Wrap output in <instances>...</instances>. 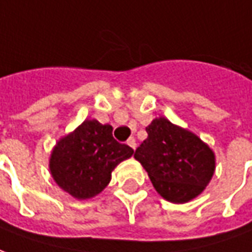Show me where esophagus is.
<instances>
[{
  "instance_id": "34e87169",
  "label": "esophagus",
  "mask_w": 252,
  "mask_h": 252,
  "mask_svg": "<svg viewBox=\"0 0 252 252\" xmlns=\"http://www.w3.org/2000/svg\"><path fill=\"white\" fill-rule=\"evenodd\" d=\"M126 144H128L131 149L135 150V147H136V140H135V138H129L128 140H126Z\"/></svg>"
}]
</instances>
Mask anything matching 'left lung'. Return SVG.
<instances>
[{
	"label": "left lung",
	"instance_id": "8db88e82",
	"mask_svg": "<svg viewBox=\"0 0 252 252\" xmlns=\"http://www.w3.org/2000/svg\"><path fill=\"white\" fill-rule=\"evenodd\" d=\"M147 139L133 157L142 163L156 191L172 203L196 198L216 169L213 150L195 133L159 117L147 128Z\"/></svg>",
	"mask_w": 252,
	"mask_h": 252
}]
</instances>
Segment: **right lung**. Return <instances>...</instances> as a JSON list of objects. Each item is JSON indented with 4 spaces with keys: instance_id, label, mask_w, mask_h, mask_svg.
Returning <instances> with one entry per match:
<instances>
[{
    "instance_id": "right-lung-1",
    "label": "right lung",
    "mask_w": 252,
    "mask_h": 252,
    "mask_svg": "<svg viewBox=\"0 0 252 252\" xmlns=\"http://www.w3.org/2000/svg\"><path fill=\"white\" fill-rule=\"evenodd\" d=\"M112 132L109 124L86 120L60 139L49 162L60 188L76 199H89L103 191L113 169L133 154L129 146L113 138Z\"/></svg>"
}]
</instances>
